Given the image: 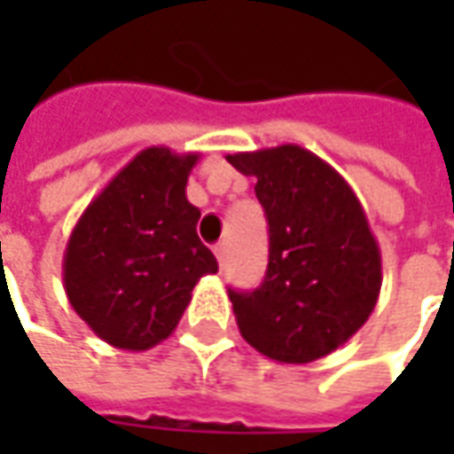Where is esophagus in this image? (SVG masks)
<instances>
[{
  "mask_svg": "<svg viewBox=\"0 0 454 454\" xmlns=\"http://www.w3.org/2000/svg\"><path fill=\"white\" fill-rule=\"evenodd\" d=\"M227 242H219V245H215V254H217V260H219V265H224L227 262Z\"/></svg>",
  "mask_w": 454,
  "mask_h": 454,
  "instance_id": "obj_1",
  "label": "esophagus"
}]
</instances>
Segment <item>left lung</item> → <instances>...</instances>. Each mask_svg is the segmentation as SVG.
Listing matches in <instances>:
<instances>
[{"label":"left lung","instance_id":"obj_1","mask_svg":"<svg viewBox=\"0 0 454 454\" xmlns=\"http://www.w3.org/2000/svg\"><path fill=\"white\" fill-rule=\"evenodd\" d=\"M227 161L257 179L270 232L262 286L230 290L242 339L280 364L328 356L369 321L381 290V253L361 201L333 166L295 144Z\"/></svg>","mask_w":454,"mask_h":454}]
</instances>
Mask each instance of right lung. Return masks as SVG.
Listing matches in <instances>:
<instances>
[{
  "label": "right lung",
  "mask_w": 454,
  "mask_h": 454,
  "mask_svg": "<svg viewBox=\"0 0 454 454\" xmlns=\"http://www.w3.org/2000/svg\"><path fill=\"white\" fill-rule=\"evenodd\" d=\"M200 153H136L73 227L62 283L98 339L146 351L174 333L200 278L217 272L201 245V212L186 200Z\"/></svg>",
  "instance_id": "right-lung-1"
}]
</instances>
